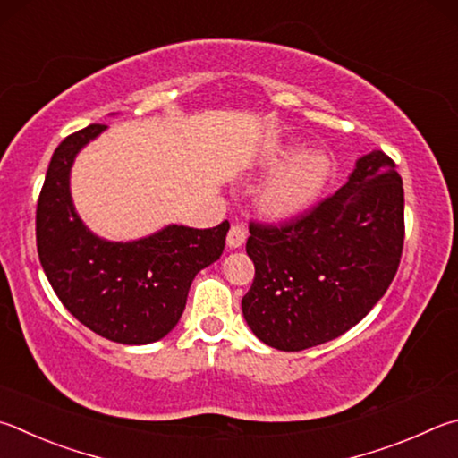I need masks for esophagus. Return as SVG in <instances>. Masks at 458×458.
<instances>
[{
	"instance_id": "1",
	"label": "esophagus",
	"mask_w": 458,
	"mask_h": 458,
	"mask_svg": "<svg viewBox=\"0 0 458 458\" xmlns=\"http://www.w3.org/2000/svg\"><path fill=\"white\" fill-rule=\"evenodd\" d=\"M247 239V231L242 227V225H233V227L229 229V235H227V245L231 250H237V247H242Z\"/></svg>"
}]
</instances>
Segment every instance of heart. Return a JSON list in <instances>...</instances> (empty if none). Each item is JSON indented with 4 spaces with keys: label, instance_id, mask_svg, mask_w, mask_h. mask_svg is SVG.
Here are the masks:
<instances>
[{
    "label": "heart",
    "instance_id": "1",
    "mask_svg": "<svg viewBox=\"0 0 458 458\" xmlns=\"http://www.w3.org/2000/svg\"><path fill=\"white\" fill-rule=\"evenodd\" d=\"M263 171H276L255 197L259 213L271 221L300 215L322 195L332 173V158L322 148L303 150L298 142H274L258 155Z\"/></svg>",
    "mask_w": 458,
    "mask_h": 458
}]
</instances>
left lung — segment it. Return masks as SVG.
<instances>
[{"label": "left lung", "mask_w": 458, "mask_h": 458, "mask_svg": "<svg viewBox=\"0 0 458 458\" xmlns=\"http://www.w3.org/2000/svg\"><path fill=\"white\" fill-rule=\"evenodd\" d=\"M255 266L242 308L267 346L300 352L338 338L368 316L396 276L404 189L382 150L356 160L348 182L282 227L251 223Z\"/></svg>", "instance_id": "obj_1"}]
</instances>
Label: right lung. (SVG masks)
Instances as JSON below:
<instances>
[{"label":"right lung","mask_w":458,"mask_h":458,"mask_svg":"<svg viewBox=\"0 0 458 458\" xmlns=\"http://www.w3.org/2000/svg\"><path fill=\"white\" fill-rule=\"evenodd\" d=\"M106 126L90 124L54 150L38 199L36 242L47 282L72 316L102 338L140 346L173 330L191 284L225 250L229 223L166 225L134 242H108L86 227L70 192L76 155Z\"/></svg>","instance_id":"add662e5"}]
</instances>
